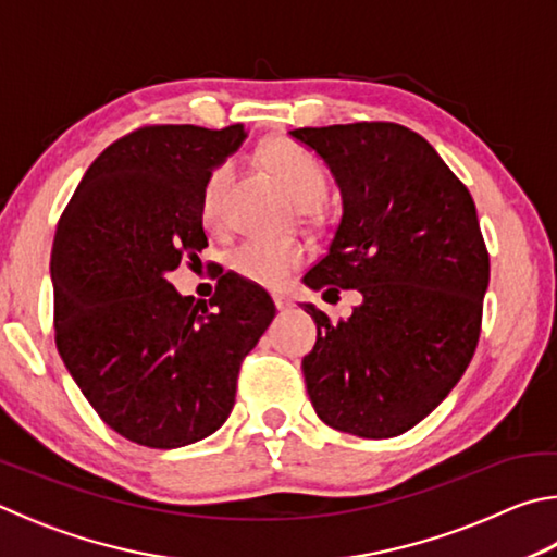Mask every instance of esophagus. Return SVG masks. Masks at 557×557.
Wrapping results in <instances>:
<instances>
[{
	"label": "esophagus",
	"mask_w": 557,
	"mask_h": 557,
	"mask_svg": "<svg viewBox=\"0 0 557 557\" xmlns=\"http://www.w3.org/2000/svg\"><path fill=\"white\" fill-rule=\"evenodd\" d=\"M272 299H275V307H277L280 311H287V309H292V299H289V297H285V295H275Z\"/></svg>",
	"instance_id": "obj_1"
}]
</instances>
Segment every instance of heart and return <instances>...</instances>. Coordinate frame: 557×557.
I'll return each instance as SVG.
<instances>
[{
    "mask_svg": "<svg viewBox=\"0 0 557 557\" xmlns=\"http://www.w3.org/2000/svg\"><path fill=\"white\" fill-rule=\"evenodd\" d=\"M268 168L280 177L292 197L301 207H319L331 191V173L323 160L311 148L297 144V140H272L262 148ZM231 180H234V163L221 160L209 170L201 185L199 214L209 228L221 226L224 221V201ZM307 258L305 246L299 240H275V238H246L228 252V265L240 277L258 285L275 287L285 280L292 270L299 268Z\"/></svg>",
    "mask_w": 557,
    "mask_h": 557,
    "instance_id": "b5f03b06",
    "label": "heart"
}]
</instances>
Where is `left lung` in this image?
<instances>
[{
  "label": "left lung",
  "instance_id": "left-lung-1",
  "mask_svg": "<svg viewBox=\"0 0 557 557\" xmlns=\"http://www.w3.org/2000/svg\"><path fill=\"white\" fill-rule=\"evenodd\" d=\"M343 195L329 252L305 282L362 295L348 319L305 305L317 343L301 360L317 417L362 438L417 426L448 397L478 348L490 285L470 189L426 138L392 121L295 128Z\"/></svg>",
  "mask_w": 557,
  "mask_h": 557
}]
</instances>
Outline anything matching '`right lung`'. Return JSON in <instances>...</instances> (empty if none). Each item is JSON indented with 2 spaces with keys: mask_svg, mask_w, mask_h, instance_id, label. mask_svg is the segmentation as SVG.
<instances>
[{
  "mask_svg": "<svg viewBox=\"0 0 557 557\" xmlns=\"http://www.w3.org/2000/svg\"><path fill=\"white\" fill-rule=\"evenodd\" d=\"M244 138V124L140 126L102 150L58 221V352L99 419L138 446L211 436L234 409L240 362L275 317L268 292L231 270L209 305L168 282L207 248L201 185Z\"/></svg>",
  "mask_w": 557,
  "mask_h": 557,
  "instance_id": "add662e5",
  "label": "right lung"
}]
</instances>
